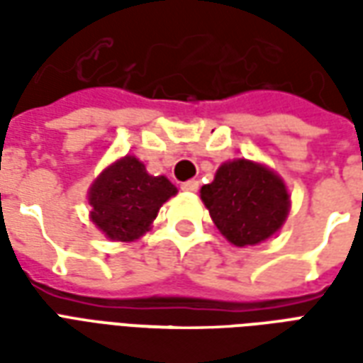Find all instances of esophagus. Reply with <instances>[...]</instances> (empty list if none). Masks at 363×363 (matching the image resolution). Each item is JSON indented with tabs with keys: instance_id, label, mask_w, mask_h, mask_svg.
Listing matches in <instances>:
<instances>
[{
	"instance_id": "obj_1",
	"label": "esophagus",
	"mask_w": 363,
	"mask_h": 363,
	"mask_svg": "<svg viewBox=\"0 0 363 363\" xmlns=\"http://www.w3.org/2000/svg\"><path fill=\"white\" fill-rule=\"evenodd\" d=\"M181 189H182V190H186V192H196V190L200 189V182L194 181V179H192V181L182 182V184H181Z\"/></svg>"
}]
</instances>
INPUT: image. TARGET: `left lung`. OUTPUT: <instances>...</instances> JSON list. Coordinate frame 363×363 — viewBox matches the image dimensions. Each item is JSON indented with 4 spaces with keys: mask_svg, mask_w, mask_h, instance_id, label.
Segmentation results:
<instances>
[{
    "mask_svg": "<svg viewBox=\"0 0 363 363\" xmlns=\"http://www.w3.org/2000/svg\"><path fill=\"white\" fill-rule=\"evenodd\" d=\"M200 198L216 228L235 247L259 245L284 225L289 212L286 184L268 167L235 159L218 169Z\"/></svg>",
    "mask_w": 363,
    "mask_h": 363,
    "instance_id": "8db88e82",
    "label": "left lung"
}]
</instances>
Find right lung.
<instances>
[{
  "mask_svg": "<svg viewBox=\"0 0 363 363\" xmlns=\"http://www.w3.org/2000/svg\"><path fill=\"white\" fill-rule=\"evenodd\" d=\"M177 186L167 177H151L134 155L114 161L89 189L91 220L112 241H135L151 223Z\"/></svg>",
  "mask_w": 363,
  "mask_h": 363,
  "instance_id": "add662e5",
  "label": "right lung"
}]
</instances>
